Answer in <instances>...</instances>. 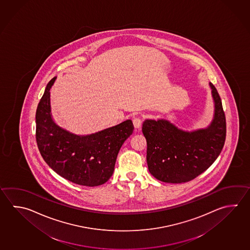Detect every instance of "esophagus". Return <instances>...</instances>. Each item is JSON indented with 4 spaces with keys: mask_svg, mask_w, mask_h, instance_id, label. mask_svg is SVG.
<instances>
[{
    "mask_svg": "<svg viewBox=\"0 0 250 250\" xmlns=\"http://www.w3.org/2000/svg\"><path fill=\"white\" fill-rule=\"evenodd\" d=\"M133 124L136 128H140L142 125V119L139 117H136L133 120Z\"/></svg>",
    "mask_w": 250,
    "mask_h": 250,
    "instance_id": "1",
    "label": "esophagus"
}]
</instances>
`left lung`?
<instances>
[{
    "instance_id": "obj_1",
    "label": "left lung",
    "mask_w": 250,
    "mask_h": 250,
    "mask_svg": "<svg viewBox=\"0 0 250 250\" xmlns=\"http://www.w3.org/2000/svg\"><path fill=\"white\" fill-rule=\"evenodd\" d=\"M209 85L214 112L207 127L188 131L165 119H146L143 123L148 169L160 182H189L207 170L220 154L226 140V117L217 89L211 83Z\"/></svg>"
}]
</instances>
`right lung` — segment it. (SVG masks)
I'll use <instances>...</instances> for the list:
<instances>
[{"label": "right lung", "mask_w": 250, "mask_h": 250, "mask_svg": "<svg viewBox=\"0 0 250 250\" xmlns=\"http://www.w3.org/2000/svg\"><path fill=\"white\" fill-rule=\"evenodd\" d=\"M45 87L36 111V140L41 156L55 173L69 182L100 186L114 173L119 150L134 126L131 120L89 135H77L55 123L51 113L50 89Z\"/></svg>", "instance_id": "obj_1"}]
</instances>
